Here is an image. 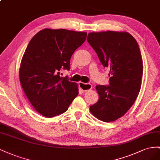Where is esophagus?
<instances>
[{"label": "esophagus", "mask_w": 160, "mask_h": 160, "mask_svg": "<svg viewBox=\"0 0 160 160\" xmlns=\"http://www.w3.org/2000/svg\"><path fill=\"white\" fill-rule=\"evenodd\" d=\"M78 85H79V87L80 88V89L82 90L83 92H86V91L92 89V84H84L83 82H80L78 83Z\"/></svg>", "instance_id": "esophagus-1"}]
</instances>
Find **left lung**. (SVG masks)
<instances>
[{
    "label": "left lung",
    "mask_w": 160,
    "mask_h": 160,
    "mask_svg": "<svg viewBox=\"0 0 160 160\" xmlns=\"http://www.w3.org/2000/svg\"><path fill=\"white\" fill-rule=\"evenodd\" d=\"M87 41L104 67L110 68L109 85L96 86L98 101L90 107L99 120L112 122L122 117L138 98L143 76V61L136 40L127 32L90 33Z\"/></svg>",
    "instance_id": "1"
}]
</instances>
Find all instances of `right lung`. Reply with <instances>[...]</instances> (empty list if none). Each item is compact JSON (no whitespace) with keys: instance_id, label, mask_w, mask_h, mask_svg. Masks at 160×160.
<instances>
[{"instance_id":"obj_1","label":"right lung","mask_w":160,"mask_h":160,"mask_svg":"<svg viewBox=\"0 0 160 160\" xmlns=\"http://www.w3.org/2000/svg\"><path fill=\"white\" fill-rule=\"evenodd\" d=\"M87 33L44 29L34 35L22 58L19 79L26 97L41 115L51 118L65 112L78 94L76 83L61 77Z\"/></svg>"}]
</instances>
